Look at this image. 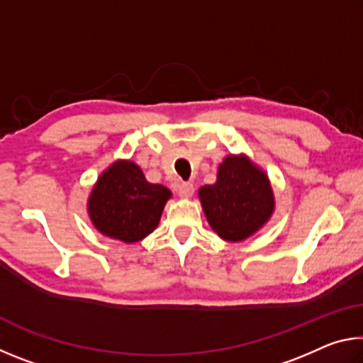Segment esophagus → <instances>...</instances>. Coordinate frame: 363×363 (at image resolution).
<instances>
[{
    "mask_svg": "<svg viewBox=\"0 0 363 363\" xmlns=\"http://www.w3.org/2000/svg\"><path fill=\"white\" fill-rule=\"evenodd\" d=\"M177 192H179V196H182V199H189V196L194 195V184L182 182L179 189H177Z\"/></svg>",
    "mask_w": 363,
    "mask_h": 363,
    "instance_id": "1",
    "label": "esophagus"
}]
</instances>
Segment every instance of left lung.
I'll use <instances>...</instances> for the list:
<instances>
[{
  "instance_id": "1",
  "label": "left lung",
  "mask_w": 363,
  "mask_h": 363,
  "mask_svg": "<svg viewBox=\"0 0 363 363\" xmlns=\"http://www.w3.org/2000/svg\"><path fill=\"white\" fill-rule=\"evenodd\" d=\"M208 223L218 235L240 242L266 224L274 211V195L267 176L247 158L227 157L218 181L200 189Z\"/></svg>"
}]
</instances>
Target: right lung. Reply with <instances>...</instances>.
<instances>
[{
	"label": "right lung",
	"mask_w": 363,
	"mask_h": 363,
	"mask_svg": "<svg viewBox=\"0 0 363 363\" xmlns=\"http://www.w3.org/2000/svg\"><path fill=\"white\" fill-rule=\"evenodd\" d=\"M171 192L145 181L131 162H116L104 173L89 196V216L104 235L134 243L153 232Z\"/></svg>",
	"instance_id": "right-lung-1"
}]
</instances>
